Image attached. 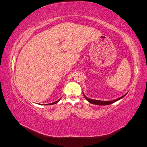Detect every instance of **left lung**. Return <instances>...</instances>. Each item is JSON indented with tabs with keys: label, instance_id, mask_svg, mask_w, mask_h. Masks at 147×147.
Returning a JSON list of instances; mask_svg holds the SVG:
<instances>
[{
	"label": "left lung",
	"instance_id": "1",
	"mask_svg": "<svg viewBox=\"0 0 147 147\" xmlns=\"http://www.w3.org/2000/svg\"><path fill=\"white\" fill-rule=\"evenodd\" d=\"M127 92L126 93V94H124V95H123V96L119 97V98H118V99H114V100H107V101H103V100H95V99H90V98H88V97H86V96L84 95L83 92V96L84 97V98H85L91 104H95V105H107L112 104L114 103V102H117V101H118V100H119L120 99H121L122 98H123V97L127 94Z\"/></svg>",
	"mask_w": 147,
	"mask_h": 147
}]
</instances>
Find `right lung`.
I'll return each instance as SVG.
<instances>
[{
  "label": "right lung",
  "mask_w": 147,
  "mask_h": 147,
  "mask_svg": "<svg viewBox=\"0 0 147 147\" xmlns=\"http://www.w3.org/2000/svg\"><path fill=\"white\" fill-rule=\"evenodd\" d=\"M61 98H60L59 100H57V101H56V102H53V103H50V104H40V105H53V104H56V103H57V102H58L60 100H61Z\"/></svg>",
  "instance_id": "right-lung-1"
}]
</instances>
